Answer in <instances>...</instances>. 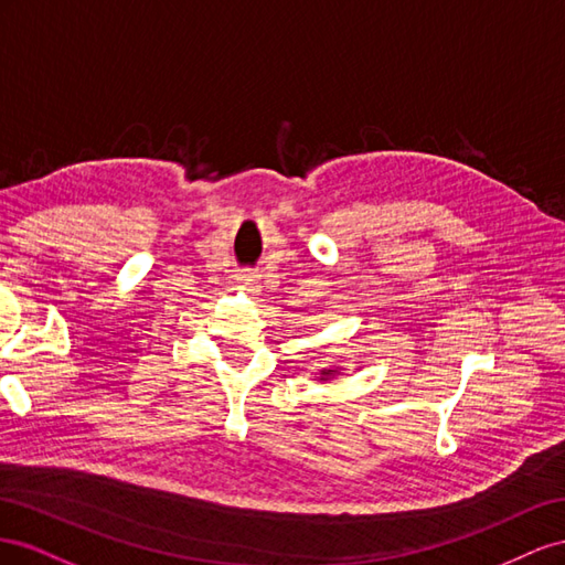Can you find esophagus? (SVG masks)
<instances>
[{
    "instance_id": "1",
    "label": "esophagus",
    "mask_w": 565,
    "mask_h": 565,
    "mask_svg": "<svg viewBox=\"0 0 565 565\" xmlns=\"http://www.w3.org/2000/svg\"><path fill=\"white\" fill-rule=\"evenodd\" d=\"M257 271H253V269H244V271H238V277H236V281L246 288V291H250V294H257L260 291V286H257Z\"/></svg>"
}]
</instances>
